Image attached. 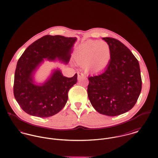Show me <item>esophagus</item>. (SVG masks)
Segmentation results:
<instances>
[{"label": "esophagus", "mask_w": 158, "mask_h": 158, "mask_svg": "<svg viewBox=\"0 0 158 158\" xmlns=\"http://www.w3.org/2000/svg\"><path fill=\"white\" fill-rule=\"evenodd\" d=\"M85 77L84 74L83 73L81 72H78V80H81L82 78H83Z\"/></svg>", "instance_id": "1"}]
</instances>
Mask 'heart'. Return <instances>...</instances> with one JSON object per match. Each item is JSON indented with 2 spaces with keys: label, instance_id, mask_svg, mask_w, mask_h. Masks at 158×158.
I'll use <instances>...</instances> for the list:
<instances>
[{
  "label": "heart",
  "instance_id": "heart-1",
  "mask_svg": "<svg viewBox=\"0 0 158 158\" xmlns=\"http://www.w3.org/2000/svg\"><path fill=\"white\" fill-rule=\"evenodd\" d=\"M111 57V49L105 41L90 40L81 45L76 54L75 61L86 70L92 73H98L108 66Z\"/></svg>",
  "mask_w": 158,
  "mask_h": 158
}]
</instances>
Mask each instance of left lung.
<instances>
[{
  "label": "left lung",
  "mask_w": 158,
  "mask_h": 158,
  "mask_svg": "<svg viewBox=\"0 0 158 158\" xmlns=\"http://www.w3.org/2000/svg\"><path fill=\"white\" fill-rule=\"evenodd\" d=\"M110 47L111 57L106 69L88 78L90 103L100 114L116 116L133 108L142 89L137 60L129 48L113 38H102Z\"/></svg>",
  "instance_id": "left-lung-1"
}]
</instances>
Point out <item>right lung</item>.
Here are the masks:
<instances>
[{
	"label": "right lung",
	"mask_w": 158,
	"mask_h": 158,
	"mask_svg": "<svg viewBox=\"0 0 158 158\" xmlns=\"http://www.w3.org/2000/svg\"><path fill=\"white\" fill-rule=\"evenodd\" d=\"M77 38L45 35L29 45L19 59L15 73L13 92L23 111L31 115L48 117L66 105L68 92L77 82V74L68 78L57 69L45 83L36 85L33 75L44 59L68 64Z\"/></svg>",
	"instance_id": "right-lung-1"
}]
</instances>
